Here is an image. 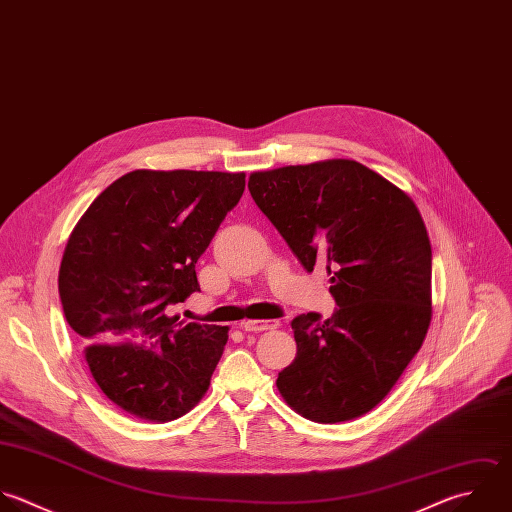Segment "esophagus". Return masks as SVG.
Masks as SVG:
<instances>
[{
  "label": "esophagus",
  "mask_w": 512,
  "mask_h": 512,
  "mask_svg": "<svg viewBox=\"0 0 512 512\" xmlns=\"http://www.w3.org/2000/svg\"><path fill=\"white\" fill-rule=\"evenodd\" d=\"M279 321H257V319H249L241 323V329L247 333H261V331H269V329H277Z\"/></svg>",
  "instance_id": "esophagus-1"
}]
</instances>
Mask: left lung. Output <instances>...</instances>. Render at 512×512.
Masks as SVG:
<instances>
[{"label":"left lung","mask_w":512,"mask_h":512,"mask_svg":"<svg viewBox=\"0 0 512 512\" xmlns=\"http://www.w3.org/2000/svg\"><path fill=\"white\" fill-rule=\"evenodd\" d=\"M257 207L311 273L325 263L337 309L291 321L297 355L277 377L305 419L369 413L399 381L431 323L433 253L413 199L351 159L249 177Z\"/></svg>","instance_id":"obj_1"}]
</instances>
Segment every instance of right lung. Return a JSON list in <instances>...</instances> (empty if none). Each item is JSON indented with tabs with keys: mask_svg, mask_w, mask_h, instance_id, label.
Listing matches in <instances>:
<instances>
[{
	"mask_svg": "<svg viewBox=\"0 0 512 512\" xmlns=\"http://www.w3.org/2000/svg\"><path fill=\"white\" fill-rule=\"evenodd\" d=\"M243 191L245 173L137 169L75 225L59 299L95 383L119 409L165 423L205 395L229 329L185 325L173 309L199 291L195 263Z\"/></svg>",
	"mask_w": 512,
	"mask_h": 512,
	"instance_id": "1",
	"label": "right lung"
}]
</instances>
